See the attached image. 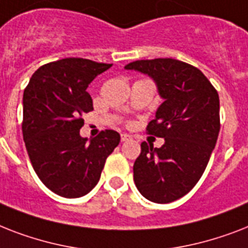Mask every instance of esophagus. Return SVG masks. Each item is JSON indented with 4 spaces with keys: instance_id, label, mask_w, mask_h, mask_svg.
<instances>
[{
    "instance_id": "1",
    "label": "esophagus",
    "mask_w": 248,
    "mask_h": 248,
    "mask_svg": "<svg viewBox=\"0 0 248 248\" xmlns=\"http://www.w3.org/2000/svg\"><path fill=\"white\" fill-rule=\"evenodd\" d=\"M132 138L128 134H122L121 135V141H131Z\"/></svg>"
}]
</instances>
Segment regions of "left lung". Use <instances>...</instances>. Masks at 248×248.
Here are the masks:
<instances>
[{
  "label": "left lung",
  "instance_id": "obj_1",
  "mask_svg": "<svg viewBox=\"0 0 248 248\" xmlns=\"http://www.w3.org/2000/svg\"><path fill=\"white\" fill-rule=\"evenodd\" d=\"M124 68L152 77L163 99L147 132L165 144L141 143L134 181L147 200L170 203L190 192L206 170L220 131L219 93L198 68L180 60H136Z\"/></svg>",
  "mask_w": 248,
  "mask_h": 248
}]
</instances>
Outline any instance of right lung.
Instances as JSON below:
<instances>
[{
	"label": "right lung",
	"instance_id": "add662e5",
	"mask_svg": "<svg viewBox=\"0 0 248 248\" xmlns=\"http://www.w3.org/2000/svg\"><path fill=\"white\" fill-rule=\"evenodd\" d=\"M110 67L65 58L38 68L25 87L21 124L25 148L37 176L58 196L87 194L120 144V134L113 130L101 131L90 143L79 135L82 114L93 109L86 89Z\"/></svg>",
	"mask_w": 248,
	"mask_h": 248
}]
</instances>
